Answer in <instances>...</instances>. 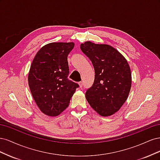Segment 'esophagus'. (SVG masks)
Returning <instances> with one entry per match:
<instances>
[{
    "label": "esophagus",
    "mask_w": 160,
    "mask_h": 160,
    "mask_svg": "<svg viewBox=\"0 0 160 160\" xmlns=\"http://www.w3.org/2000/svg\"><path fill=\"white\" fill-rule=\"evenodd\" d=\"M79 87H80L81 88H83V81L79 82Z\"/></svg>",
    "instance_id": "1"
}]
</instances>
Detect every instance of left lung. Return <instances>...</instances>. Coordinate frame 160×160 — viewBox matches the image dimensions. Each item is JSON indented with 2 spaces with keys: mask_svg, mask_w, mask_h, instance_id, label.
Wrapping results in <instances>:
<instances>
[{
  "mask_svg": "<svg viewBox=\"0 0 160 160\" xmlns=\"http://www.w3.org/2000/svg\"><path fill=\"white\" fill-rule=\"evenodd\" d=\"M80 48L91 61L94 83L85 93L91 107L103 117L115 114L126 101L132 87V72L126 59L114 47L91 41Z\"/></svg>",
  "mask_w": 160,
  "mask_h": 160,
  "instance_id": "left-lung-1",
  "label": "left lung"
}]
</instances>
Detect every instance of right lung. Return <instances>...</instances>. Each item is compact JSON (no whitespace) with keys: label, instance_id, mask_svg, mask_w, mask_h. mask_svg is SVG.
<instances>
[{"label":"right lung","instance_id":"1","mask_svg":"<svg viewBox=\"0 0 160 160\" xmlns=\"http://www.w3.org/2000/svg\"><path fill=\"white\" fill-rule=\"evenodd\" d=\"M73 42H51L42 47L34 57L28 75V86L38 108L55 117L68 107L79 85L67 79V57Z\"/></svg>","mask_w":160,"mask_h":160}]
</instances>
